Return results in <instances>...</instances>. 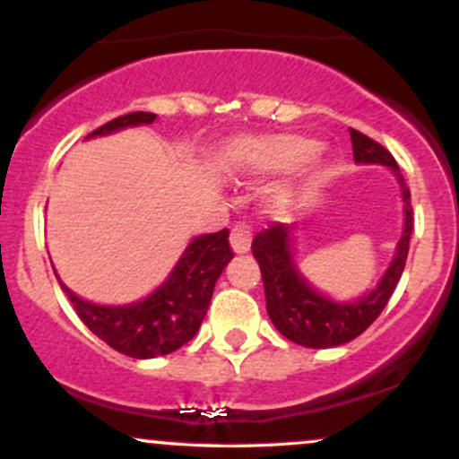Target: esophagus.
Wrapping results in <instances>:
<instances>
[{"label": "esophagus", "mask_w": 459, "mask_h": 459, "mask_svg": "<svg viewBox=\"0 0 459 459\" xmlns=\"http://www.w3.org/2000/svg\"><path fill=\"white\" fill-rule=\"evenodd\" d=\"M253 230L247 221H239V224L233 226L230 230V247H233L235 253H247L251 248Z\"/></svg>", "instance_id": "obj_1"}]
</instances>
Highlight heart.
<instances>
[{
    "label": "heart",
    "instance_id": "b5f03b06",
    "mask_svg": "<svg viewBox=\"0 0 459 459\" xmlns=\"http://www.w3.org/2000/svg\"><path fill=\"white\" fill-rule=\"evenodd\" d=\"M316 143L307 137L290 135V133H277V135H262V137H244L233 143L230 161L238 170L248 175H271L284 173V170L295 169L302 161H307L313 154ZM317 169V155L311 158V169L304 170L302 178L308 179ZM298 195L295 184H284L277 186L268 195V208L273 212H281L290 206Z\"/></svg>",
    "mask_w": 459,
    "mask_h": 459
}]
</instances>
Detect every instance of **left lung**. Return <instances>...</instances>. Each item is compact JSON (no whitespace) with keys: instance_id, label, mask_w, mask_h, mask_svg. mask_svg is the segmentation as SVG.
<instances>
[{"instance_id":"8db88e82","label":"left lung","mask_w":459,"mask_h":459,"mask_svg":"<svg viewBox=\"0 0 459 459\" xmlns=\"http://www.w3.org/2000/svg\"><path fill=\"white\" fill-rule=\"evenodd\" d=\"M351 142H353V157L358 164H382L393 169L400 182L402 200H404V233L397 242L391 266L375 284V289L353 302H335L317 293L308 284L307 277L299 273L293 259V244L298 239L293 224L275 221L255 235L251 247L262 268L268 317L281 335L307 349H331V346L346 344L362 335L391 299L404 273L406 257H409L413 206H411V191L397 169V161L382 143L355 128H351Z\"/></svg>"}]
</instances>
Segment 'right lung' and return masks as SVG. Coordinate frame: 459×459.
<instances>
[{
	"label": "right lung",
	"instance_id": "right-lung-1",
	"mask_svg": "<svg viewBox=\"0 0 459 459\" xmlns=\"http://www.w3.org/2000/svg\"><path fill=\"white\" fill-rule=\"evenodd\" d=\"M155 117L157 115L137 110L110 119L88 137L110 135L128 126L152 124ZM230 259L233 251L229 244V229H224L193 239L170 271L169 280L142 302L126 307H100L77 298L68 286L62 284V290L71 299L82 322L110 349L128 358L148 359L173 353L195 337L211 304L217 277Z\"/></svg>",
	"mask_w": 459,
	"mask_h": 459
}]
</instances>
